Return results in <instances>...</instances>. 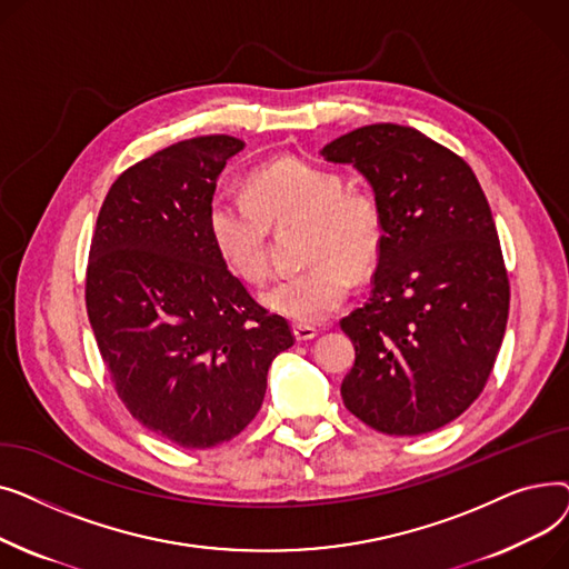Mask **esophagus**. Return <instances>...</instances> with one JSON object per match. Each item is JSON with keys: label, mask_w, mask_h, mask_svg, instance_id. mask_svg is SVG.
Returning a JSON list of instances; mask_svg holds the SVG:
<instances>
[{"label": "esophagus", "mask_w": 569, "mask_h": 569, "mask_svg": "<svg viewBox=\"0 0 569 569\" xmlns=\"http://www.w3.org/2000/svg\"><path fill=\"white\" fill-rule=\"evenodd\" d=\"M292 335H295L297 341L305 343V341L316 339L318 330H316V327H311V325H292Z\"/></svg>", "instance_id": "obj_1"}]
</instances>
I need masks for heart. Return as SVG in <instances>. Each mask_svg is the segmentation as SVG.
Masks as SVG:
<instances>
[{
  "label": "heart",
  "mask_w": 569,
  "mask_h": 569,
  "mask_svg": "<svg viewBox=\"0 0 569 569\" xmlns=\"http://www.w3.org/2000/svg\"><path fill=\"white\" fill-rule=\"evenodd\" d=\"M305 221L307 269L279 279L262 292L269 311L300 325L330 318L350 292L352 274L378 262L385 239L376 196L346 187L330 168L297 157L258 166L247 179V196L219 191L207 207V230L230 272L244 283L269 274V230Z\"/></svg>",
  "instance_id": "heart-1"
}]
</instances>
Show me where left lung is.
<instances>
[{"label":"left lung","mask_w":569,"mask_h":569,"mask_svg":"<svg viewBox=\"0 0 569 569\" xmlns=\"http://www.w3.org/2000/svg\"><path fill=\"white\" fill-rule=\"evenodd\" d=\"M322 157L369 179L385 221L369 302L341 320L355 346L343 403L382 433L436 431L485 390L510 313L487 196L459 154L410 127L355 129Z\"/></svg>","instance_id":"8db88e82"}]
</instances>
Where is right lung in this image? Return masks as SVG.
Returning a JSON list of instances; mask_svg holds the SVG:
<instances>
[{"label":"right lung","mask_w":569,"mask_h":569,"mask_svg":"<svg viewBox=\"0 0 569 569\" xmlns=\"http://www.w3.org/2000/svg\"><path fill=\"white\" fill-rule=\"evenodd\" d=\"M232 136H198L114 179L89 247L84 305L117 397L159 438L204 450L253 420L295 343L219 258L207 207Z\"/></svg>","instance_id":"add662e5"}]
</instances>
